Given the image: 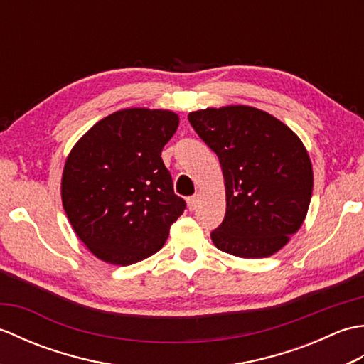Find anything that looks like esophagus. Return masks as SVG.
Segmentation results:
<instances>
[{
  "label": "esophagus",
  "instance_id": "34e87169",
  "mask_svg": "<svg viewBox=\"0 0 364 364\" xmlns=\"http://www.w3.org/2000/svg\"><path fill=\"white\" fill-rule=\"evenodd\" d=\"M197 203H198V196H192L188 198V208L191 211H194L197 208Z\"/></svg>",
  "mask_w": 364,
  "mask_h": 364
}]
</instances>
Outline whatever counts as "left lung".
Listing matches in <instances>:
<instances>
[{"label":"left lung","mask_w":364,"mask_h":364,"mask_svg":"<svg viewBox=\"0 0 364 364\" xmlns=\"http://www.w3.org/2000/svg\"><path fill=\"white\" fill-rule=\"evenodd\" d=\"M218 154L227 213L211 239L239 258H266L288 244L305 220L313 167L305 145L283 122L252 106L206 107L188 115Z\"/></svg>","instance_id":"1"}]
</instances>
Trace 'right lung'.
<instances>
[{
    "instance_id": "obj_1",
    "label": "right lung",
    "mask_w": 364,
    "mask_h": 364,
    "mask_svg": "<svg viewBox=\"0 0 364 364\" xmlns=\"http://www.w3.org/2000/svg\"><path fill=\"white\" fill-rule=\"evenodd\" d=\"M178 123L172 111L131 107L75 144L60 194L75 233L97 258L129 266L151 257L186 210L161 158Z\"/></svg>"
}]
</instances>
